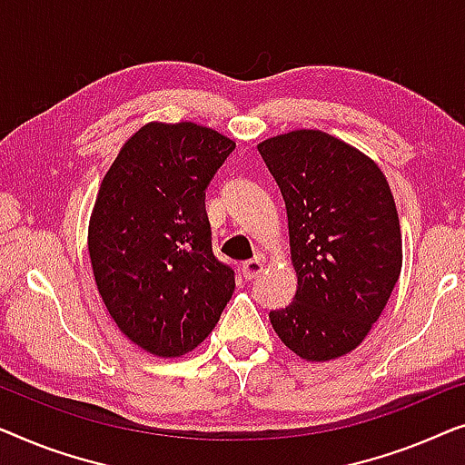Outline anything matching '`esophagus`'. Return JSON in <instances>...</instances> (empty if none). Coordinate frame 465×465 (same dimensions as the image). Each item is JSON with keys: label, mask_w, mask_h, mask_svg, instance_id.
I'll return each mask as SVG.
<instances>
[{"label": "esophagus", "mask_w": 465, "mask_h": 465, "mask_svg": "<svg viewBox=\"0 0 465 465\" xmlns=\"http://www.w3.org/2000/svg\"><path fill=\"white\" fill-rule=\"evenodd\" d=\"M261 272H263V259H261V257H254V259L246 261V263L242 265V276H244L246 280L257 278Z\"/></svg>", "instance_id": "1"}]
</instances>
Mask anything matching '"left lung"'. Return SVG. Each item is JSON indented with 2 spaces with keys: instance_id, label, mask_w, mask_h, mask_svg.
I'll return each instance as SVG.
<instances>
[{
  "instance_id": "8db88e82",
  "label": "left lung",
  "mask_w": 465,
  "mask_h": 465,
  "mask_svg": "<svg viewBox=\"0 0 465 465\" xmlns=\"http://www.w3.org/2000/svg\"><path fill=\"white\" fill-rule=\"evenodd\" d=\"M289 219L295 301L270 312L276 335L307 362L350 354L369 335L402 270L394 195L369 155L322 130L257 145Z\"/></svg>"
}]
</instances>
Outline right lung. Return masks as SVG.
Here are the masks:
<instances>
[{
    "mask_svg": "<svg viewBox=\"0 0 465 465\" xmlns=\"http://www.w3.org/2000/svg\"><path fill=\"white\" fill-rule=\"evenodd\" d=\"M235 149L193 122H149L124 143L96 195L88 252L96 289L124 335L160 358L198 348L233 292L214 259L204 195Z\"/></svg>",
    "mask_w": 465,
    "mask_h": 465,
    "instance_id": "obj_1",
    "label": "right lung"
}]
</instances>
